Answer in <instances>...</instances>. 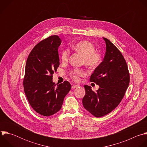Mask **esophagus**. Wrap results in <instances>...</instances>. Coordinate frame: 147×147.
<instances>
[{
  "mask_svg": "<svg viewBox=\"0 0 147 147\" xmlns=\"http://www.w3.org/2000/svg\"><path fill=\"white\" fill-rule=\"evenodd\" d=\"M79 87V85H78V84H75V85H73V86H72V89H75V88H77V87Z\"/></svg>",
  "mask_w": 147,
  "mask_h": 147,
  "instance_id": "obj_1",
  "label": "esophagus"
}]
</instances>
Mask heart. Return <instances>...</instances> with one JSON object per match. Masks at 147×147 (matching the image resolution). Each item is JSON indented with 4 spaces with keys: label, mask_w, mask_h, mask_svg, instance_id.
<instances>
[{
    "label": "heart",
    "mask_w": 147,
    "mask_h": 147,
    "mask_svg": "<svg viewBox=\"0 0 147 147\" xmlns=\"http://www.w3.org/2000/svg\"><path fill=\"white\" fill-rule=\"evenodd\" d=\"M72 49L83 57V63L89 68H96L101 62V55L95 51L94 45L88 40H82L74 44ZM69 53L67 50L61 52V59L63 63H67L69 59ZM84 71L81 69H74L70 72L71 78L75 81L79 80L80 76L84 75Z\"/></svg>",
    "instance_id": "heart-1"
}]
</instances>
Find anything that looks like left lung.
Here are the masks:
<instances>
[{
  "label": "left lung",
  "instance_id": "left-lung-1",
  "mask_svg": "<svg viewBox=\"0 0 147 147\" xmlns=\"http://www.w3.org/2000/svg\"><path fill=\"white\" fill-rule=\"evenodd\" d=\"M106 52L103 61L94 69L90 81L99 86L96 92L84 85V108L97 118L107 115L118 106L130 82L126 62L121 51L108 39L103 38Z\"/></svg>",
  "mask_w": 147,
  "mask_h": 147
}]
</instances>
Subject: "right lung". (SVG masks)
Instances as JSON below:
<instances>
[{
	"label": "right lung",
	"instance_id": "obj_1",
	"mask_svg": "<svg viewBox=\"0 0 147 147\" xmlns=\"http://www.w3.org/2000/svg\"><path fill=\"white\" fill-rule=\"evenodd\" d=\"M61 43L57 35L42 40L31 51L26 63L23 81L25 95L32 108L45 116L60 110L71 89L68 81L60 84L53 82V75L60 65L58 49Z\"/></svg>",
	"mask_w": 147,
	"mask_h": 147
}]
</instances>
